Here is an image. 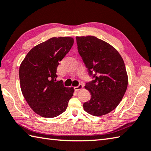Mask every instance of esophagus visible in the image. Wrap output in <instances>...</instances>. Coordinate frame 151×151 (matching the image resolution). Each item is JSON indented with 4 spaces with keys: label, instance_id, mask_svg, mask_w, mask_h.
<instances>
[{
    "label": "esophagus",
    "instance_id": "obj_1",
    "mask_svg": "<svg viewBox=\"0 0 151 151\" xmlns=\"http://www.w3.org/2000/svg\"><path fill=\"white\" fill-rule=\"evenodd\" d=\"M83 88V85L82 84H79L77 86H75L74 87V88L76 90V91H77V90H80L81 89H82Z\"/></svg>",
    "mask_w": 151,
    "mask_h": 151
}]
</instances>
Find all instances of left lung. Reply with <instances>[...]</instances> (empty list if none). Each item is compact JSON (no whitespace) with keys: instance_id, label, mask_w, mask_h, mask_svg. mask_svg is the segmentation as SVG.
Here are the masks:
<instances>
[{"instance_id":"obj_1","label":"left lung","mask_w":151,"mask_h":151,"mask_svg":"<svg viewBox=\"0 0 151 151\" xmlns=\"http://www.w3.org/2000/svg\"><path fill=\"white\" fill-rule=\"evenodd\" d=\"M76 40L78 53L93 78L85 85L91 98L84 103V109L94 116L108 114L119 105L127 90L124 61L116 49L102 40L92 35Z\"/></svg>"}]
</instances>
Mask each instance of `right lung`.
<instances>
[{"label": "right lung", "mask_w": 151, "mask_h": 151, "mask_svg": "<svg viewBox=\"0 0 151 151\" xmlns=\"http://www.w3.org/2000/svg\"><path fill=\"white\" fill-rule=\"evenodd\" d=\"M72 37H52L35 46L19 69L22 92L34 112L43 117H55L66 110L74 88L56 81L57 68L72 47Z\"/></svg>", "instance_id": "right-lung-1"}]
</instances>
